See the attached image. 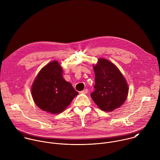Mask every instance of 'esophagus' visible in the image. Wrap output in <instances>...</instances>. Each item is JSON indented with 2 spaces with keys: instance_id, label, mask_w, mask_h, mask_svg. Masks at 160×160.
<instances>
[{
  "instance_id": "1",
  "label": "esophagus",
  "mask_w": 160,
  "mask_h": 160,
  "mask_svg": "<svg viewBox=\"0 0 160 160\" xmlns=\"http://www.w3.org/2000/svg\"><path fill=\"white\" fill-rule=\"evenodd\" d=\"M87 92H88V89H87V88L83 90L82 91H81V92H80V93H82V94H87Z\"/></svg>"
}]
</instances>
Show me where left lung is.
Segmentation results:
<instances>
[{"label":"left lung","instance_id":"obj_1","mask_svg":"<svg viewBox=\"0 0 160 160\" xmlns=\"http://www.w3.org/2000/svg\"><path fill=\"white\" fill-rule=\"evenodd\" d=\"M95 90L90 94L94 102L102 111L110 112L120 108L126 101L128 86L118 68L111 61L98 59L93 65Z\"/></svg>","mask_w":160,"mask_h":160}]
</instances>
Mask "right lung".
Returning a JSON list of instances; mask_svg holds the SVG:
<instances>
[{
    "instance_id": "add662e5",
    "label": "right lung",
    "mask_w": 160,
    "mask_h": 160,
    "mask_svg": "<svg viewBox=\"0 0 160 160\" xmlns=\"http://www.w3.org/2000/svg\"><path fill=\"white\" fill-rule=\"evenodd\" d=\"M62 68L57 61L43 67L32 86V96L36 105L51 114L62 112L78 92L62 78Z\"/></svg>"
}]
</instances>
